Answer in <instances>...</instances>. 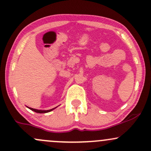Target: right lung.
I'll return each mask as SVG.
<instances>
[{
	"instance_id": "right-lung-1",
	"label": "right lung",
	"mask_w": 151,
	"mask_h": 151,
	"mask_svg": "<svg viewBox=\"0 0 151 151\" xmlns=\"http://www.w3.org/2000/svg\"><path fill=\"white\" fill-rule=\"evenodd\" d=\"M57 107H54V108L53 109H51V110H37V109H34V108H31V107H28V108H29L30 110L34 111V112H37V113H46V112H51V111H52L53 110H54L55 108H57Z\"/></svg>"
}]
</instances>
